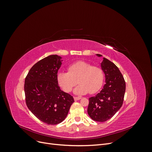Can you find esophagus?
I'll list each match as a JSON object with an SVG mask.
<instances>
[{"label": "esophagus", "instance_id": "34e87169", "mask_svg": "<svg viewBox=\"0 0 152 152\" xmlns=\"http://www.w3.org/2000/svg\"><path fill=\"white\" fill-rule=\"evenodd\" d=\"M81 98H82L80 97V96H79V97H75H75H74V100H75V101L80 100Z\"/></svg>", "mask_w": 152, "mask_h": 152}]
</instances>
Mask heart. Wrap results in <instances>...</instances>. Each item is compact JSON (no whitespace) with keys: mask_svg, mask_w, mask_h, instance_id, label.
I'll return each instance as SVG.
<instances>
[{"mask_svg":"<svg viewBox=\"0 0 152 152\" xmlns=\"http://www.w3.org/2000/svg\"><path fill=\"white\" fill-rule=\"evenodd\" d=\"M104 72L101 68L91 63L79 61L68 68V72H59L57 75L58 83L64 91L70 93L73 87L79 84L73 91L76 94H94L102 88Z\"/></svg>","mask_w":152,"mask_h":152,"instance_id":"1","label":"heart"}]
</instances>
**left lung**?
I'll return each instance as SVG.
<instances>
[{
  "instance_id": "obj_1",
  "label": "left lung",
  "mask_w": 152,
  "mask_h": 152,
  "mask_svg": "<svg viewBox=\"0 0 152 152\" xmlns=\"http://www.w3.org/2000/svg\"><path fill=\"white\" fill-rule=\"evenodd\" d=\"M98 57L101 54H96ZM101 67L105 75V84L100 93L89 98L87 113L96 122L111 118L122 107L126 91V82L118 68L103 58Z\"/></svg>"
}]
</instances>
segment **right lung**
<instances>
[{
	"label": "right lung",
	"instance_id": "right-lung-1",
	"mask_svg": "<svg viewBox=\"0 0 152 152\" xmlns=\"http://www.w3.org/2000/svg\"><path fill=\"white\" fill-rule=\"evenodd\" d=\"M61 58L53 54L41 59L31 68L25 80L27 107L40 121L49 125L65 120L74 102L73 96L61 91L58 83Z\"/></svg>",
	"mask_w": 152,
	"mask_h": 152
}]
</instances>
